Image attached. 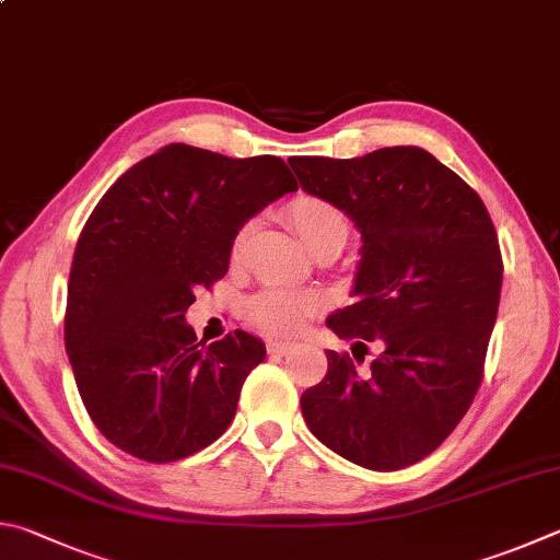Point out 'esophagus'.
<instances>
[{
  "instance_id": "1",
  "label": "esophagus",
  "mask_w": 560,
  "mask_h": 560,
  "mask_svg": "<svg viewBox=\"0 0 560 560\" xmlns=\"http://www.w3.org/2000/svg\"><path fill=\"white\" fill-rule=\"evenodd\" d=\"M296 345L289 342V340H269L267 342V352L271 354V358H283V354H289Z\"/></svg>"
}]
</instances>
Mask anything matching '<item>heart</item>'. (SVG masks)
<instances>
[{
  "instance_id": "heart-1",
  "label": "heart",
  "mask_w": 560,
  "mask_h": 560,
  "mask_svg": "<svg viewBox=\"0 0 560 560\" xmlns=\"http://www.w3.org/2000/svg\"><path fill=\"white\" fill-rule=\"evenodd\" d=\"M287 220L291 228L296 230L303 245L311 252L323 249V247H338L342 249L345 240L350 235V222L345 218V212L335 206V202L325 200L320 196H308V192H301V196L291 198L287 202ZM249 235V225L242 228L235 237V245L232 252L240 254L245 247ZM320 301L313 293L303 291H289V289H269L261 291L259 296L249 301L247 315L249 320L257 325V328L267 330L271 335H293L299 332L311 315L318 311Z\"/></svg>"
}]
</instances>
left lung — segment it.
Wrapping results in <instances>:
<instances>
[{
    "instance_id": "8db88e82",
    "label": "left lung",
    "mask_w": 560,
    "mask_h": 560,
    "mask_svg": "<svg viewBox=\"0 0 560 560\" xmlns=\"http://www.w3.org/2000/svg\"><path fill=\"white\" fill-rule=\"evenodd\" d=\"M301 186L348 212L362 235L358 303L328 318L363 361L328 350L301 394L311 433L350 463L401 470L448 439L485 374L502 293L500 240L480 196L419 147L360 159L293 156Z\"/></svg>"
}]
</instances>
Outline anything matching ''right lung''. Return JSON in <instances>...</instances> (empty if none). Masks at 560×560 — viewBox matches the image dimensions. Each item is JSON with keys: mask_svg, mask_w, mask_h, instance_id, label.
<instances>
[{"mask_svg": "<svg viewBox=\"0 0 560 560\" xmlns=\"http://www.w3.org/2000/svg\"><path fill=\"white\" fill-rule=\"evenodd\" d=\"M293 190L279 156L168 144L90 212L70 267L66 352L90 419L119 451L174 463L228 431L267 350L245 330L206 348L186 311L228 273L240 228Z\"/></svg>", "mask_w": 560, "mask_h": 560, "instance_id": "1", "label": "right lung"}]
</instances>
